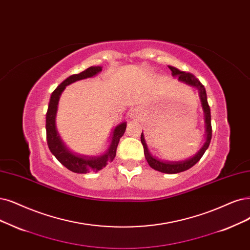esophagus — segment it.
<instances>
[{
    "mask_svg": "<svg viewBox=\"0 0 250 250\" xmlns=\"http://www.w3.org/2000/svg\"><path fill=\"white\" fill-rule=\"evenodd\" d=\"M130 117H132V118H135V117H137V116H139V113H138V110L137 109H135V108H133V109H131L130 110Z\"/></svg>",
    "mask_w": 250,
    "mask_h": 250,
    "instance_id": "1",
    "label": "esophagus"
}]
</instances>
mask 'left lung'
Instances as JSON below:
<instances>
[{
  "label": "left lung",
  "mask_w": 250,
  "mask_h": 250,
  "mask_svg": "<svg viewBox=\"0 0 250 250\" xmlns=\"http://www.w3.org/2000/svg\"><path fill=\"white\" fill-rule=\"evenodd\" d=\"M169 69L172 71V75L174 77L177 76L179 81L184 82L186 84L190 85L192 87L198 88L203 111H204V114H205V124H206V141H205L204 145L201 147L200 150L195 155H192V156H190V158H188L187 160H182V161H165V160H161L159 158H156V156H154L148 150V147H147V144L144 139V135L142 132L141 142H142L143 148H144V155H145V159H146L147 163H148L150 167L156 171L162 172V173L176 174V173H180V172L188 170L189 168H191L192 166H195L201 160L203 154L205 153V151L209 147L211 137H212V126H211L210 107H209L208 102H207V95H206V89H205L204 85L202 84L198 78H196L190 73L180 71L177 68L172 67V66H169Z\"/></svg>",
  "instance_id": "8db88e82"
}]
</instances>
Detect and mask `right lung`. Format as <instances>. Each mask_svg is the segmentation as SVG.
Returning a JSON list of instances; mask_svg holds the SVG:
<instances>
[{
    "label": "right lung",
    "mask_w": 250,
    "mask_h": 250,
    "mask_svg": "<svg viewBox=\"0 0 250 250\" xmlns=\"http://www.w3.org/2000/svg\"><path fill=\"white\" fill-rule=\"evenodd\" d=\"M102 71V67H89L79 74H74L63 80L61 84L53 90L50 97L47 113H46V138L51 153L64 167L74 173L85 174L89 172H98L105 168L109 162H112L116 155L117 145L119 139L125 134L126 123L124 122L115 126L110 137L107 148L99 154H86L73 150L62 141L55 125V116H57L58 105L60 97L63 89L71 83L90 78L97 75Z\"/></svg>",
    "instance_id": "1"
}]
</instances>
